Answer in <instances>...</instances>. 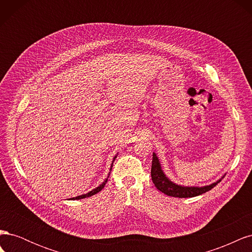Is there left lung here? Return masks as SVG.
<instances>
[{
	"label": "left lung",
	"instance_id": "obj_1",
	"mask_svg": "<svg viewBox=\"0 0 252 252\" xmlns=\"http://www.w3.org/2000/svg\"><path fill=\"white\" fill-rule=\"evenodd\" d=\"M225 177V174L222 178L219 179L218 181L213 182L210 185L206 186H183L175 184L172 182L162 169L161 163H159V159L157 156L156 152L152 154V164H151V180L154 182L155 186L162 191L163 193L174 196V197H193L201 195L205 192L209 191L213 187L218 185V183L222 181V179Z\"/></svg>",
	"mask_w": 252,
	"mask_h": 252
}]
</instances>
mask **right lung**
<instances>
[{
    "label": "right lung",
    "mask_w": 252,
    "mask_h": 252,
    "mask_svg": "<svg viewBox=\"0 0 252 252\" xmlns=\"http://www.w3.org/2000/svg\"><path fill=\"white\" fill-rule=\"evenodd\" d=\"M116 158H117V155L114 156V158H113V159H112V163H111V166H110V170H111V168H112V164H113V162H114V159H116ZM109 174H110V172L108 173V177H109ZM108 177H107V179H106L102 184H100L98 185L96 188H94V189H93L91 190V191H89V192H87V193H85V194H81V195H78V196H75V197H71V199H69V200H81V199H85V197H88V196H91V195H94V194H96L97 192H100L101 190L104 188V186H105V184L106 183H107V180H108Z\"/></svg>",
    "instance_id": "1"
}]
</instances>
